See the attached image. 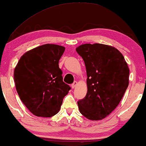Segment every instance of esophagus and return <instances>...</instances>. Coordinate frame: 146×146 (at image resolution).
<instances>
[{
	"instance_id": "obj_1",
	"label": "esophagus",
	"mask_w": 146,
	"mask_h": 146,
	"mask_svg": "<svg viewBox=\"0 0 146 146\" xmlns=\"http://www.w3.org/2000/svg\"><path fill=\"white\" fill-rule=\"evenodd\" d=\"M76 84H77L76 82H74L73 84H71L72 88H74V87L76 86Z\"/></svg>"
}]
</instances>
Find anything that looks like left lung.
<instances>
[{
	"label": "left lung",
	"mask_w": 146,
	"mask_h": 146,
	"mask_svg": "<svg viewBox=\"0 0 146 146\" xmlns=\"http://www.w3.org/2000/svg\"><path fill=\"white\" fill-rule=\"evenodd\" d=\"M76 50L87 74V94L78 101L80 112L91 120L102 119L123 96L129 84L128 66L120 52L110 46L85 44Z\"/></svg>",
	"instance_id": "left-lung-1"
}]
</instances>
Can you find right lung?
Wrapping results in <instances>:
<instances>
[{
  "instance_id": "1",
  "label": "right lung",
  "mask_w": 146,
  "mask_h": 146,
  "mask_svg": "<svg viewBox=\"0 0 146 146\" xmlns=\"http://www.w3.org/2000/svg\"><path fill=\"white\" fill-rule=\"evenodd\" d=\"M65 48L46 44L26 52L14 72L16 89L34 115L52 117L58 112L71 88L63 82L59 60Z\"/></svg>"
}]
</instances>
